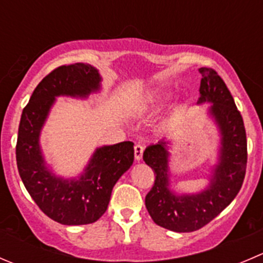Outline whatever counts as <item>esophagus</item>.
Returning <instances> with one entry per match:
<instances>
[{
    "label": "esophagus",
    "instance_id": "34e87169",
    "mask_svg": "<svg viewBox=\"0 0 263 263\" xmlns=\"http://www.w3.org/2000/svg\"><path fill=\"white\" fill-rule=\"evenodd\" d=\"M142 153H144V146L141 144L135 145V159L139 162L142 159Z\"/></svg>",
    "mask_w": 263,
    "mask_h": 263
}]
</instances>
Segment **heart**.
Returning <instances> with one entry per match:
<instances>
[{"label":"heart","mask_w":263,"mask_h":263,"mask_svg":"<svg viewBox=\"0 0 263 263\" xmlns=\"http://www.w3.org/2000/svg\"><path fill=\"white\" fill-rule=\"evenodd\" d=\"M158 100H159V96L153 95V96H150L149 99H147V104H149V105H154V104L157 103Z\"/></svg>","instance_id":"obj_1"}]
</instances>
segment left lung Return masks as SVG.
Instances as JSON below:
<instances>
[{
  "label": "left lung",
  "instance_id": "obj_1",
  "mask_svg": "<svg viewBox=\"0 0 263 263\" xmlns=\"http://www.w3.org/2000/svg\"><path fill=\"white\" fill-rule=\"evenodd\" d=\"M199 73L202 81L198 104H212L210 114L221 134L220 160L210 186L200 193L182 195L170 190L167 141L147 146L142 157L155 175L154 185L145 198L147 212L157 225L176 233L199 230L217 217L233 202L246 176L247 135L240 111L216 70L200 68Z\"/></svg>",
  "mask_w": 263,
  "mask_h": 263
}]
</instances>
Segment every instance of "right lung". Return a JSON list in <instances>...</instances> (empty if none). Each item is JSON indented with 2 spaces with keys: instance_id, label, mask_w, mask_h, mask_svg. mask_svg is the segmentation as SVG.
I'll return each instance as SVG.
<instances>
[{
  "instance_id": "obj_1",
  "label": "right lung",
  "mask_w": 263,
  "mask_h": 263,
  "mask_svg": "<svg viewBox=\"0 0 263 263\" xmlns=\"http://www.w3.org/2000/svg\"><path fill=\"white\" fill-rule=\"evenodd\" d=\"M101 77L90 64L61 65L46 76L23 109L16 164L23 183L40 210L63 225H87L105 213L117 181L134 163V142L98 147L78 178L58 177L46 167L40 134L58 96L87 98L100 90Z\"/></svg>"
}]
</instances>
